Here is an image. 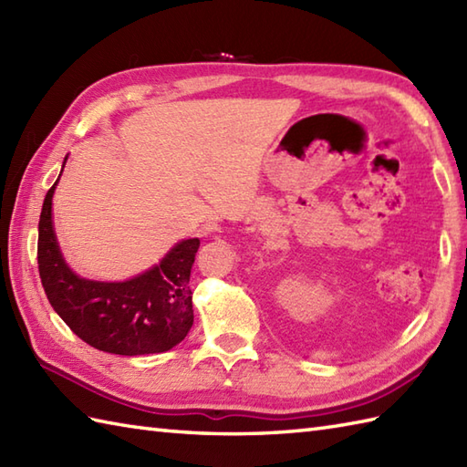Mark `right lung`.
Listing matches in <instances>:
<instances>
[{
  "mask_svg": "<svg viewBox=\"0 0 467 467\" xmlns=\"http://www.w3.org/2000/svg\"><path fill=\"white\" fill-rule=\"evenodd\" d=\"M56 184L44 198L37 226V269L49 305L82 341L100 351L134 357L172 349L194 321L191 269L201 241L178 243L161 265L130 281L82 279L69 271L56 241Z\"/></svg>",
  "mask_w": 467,
  "mask_h": 467,
  "instance_id": "1",
  "label": "right lung"
}]
</instances>
